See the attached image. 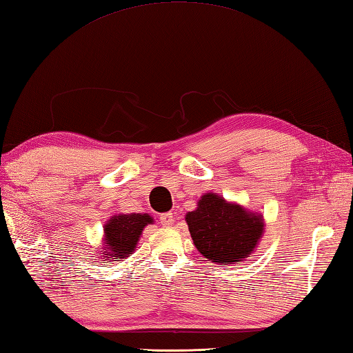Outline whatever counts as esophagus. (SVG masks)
Wrapping results in <instances>:
<instances>
[{
  "label": "esophagus",
  "instance_id": "esophagus-1",
  "mask_svg": "<svg viewBox=\"0 0 353 353\" xmlns=\"http://www.w3.org/2000/svg\"><path fill=\"white\" fill-rule=\"evenodd\" d=\"M160 221H161L163 226H169V225H172V222H174V214H172V213H163L160 216Z\"/></svg>",
  "mask_w": 353,
  "mask_h": 353
}]
</instances>
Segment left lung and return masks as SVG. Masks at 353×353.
<instances>
[{
	"label": "left lung",
	"mask_w": 353,
	"mask_h": 353,
	"mask_svg": "<svg viewBox=\"0 0 353 353\" xmlns=\"http://www.w3.org/2000/svg\"><path fill=\"white\" fill-rule=\"evenodd\" d=\"M194 246L219 265L240 264L255 252L264 234V217L222 194L203 193L196 210L185 214Z\"/></svg>",
	"instance_id": "obj_1"
}]
</instances>
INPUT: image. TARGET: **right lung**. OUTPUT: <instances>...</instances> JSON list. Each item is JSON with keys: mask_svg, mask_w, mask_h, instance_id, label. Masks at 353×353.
<instances>
[{"mask_svg": "<svg viewBox=\"0 0 353 353\" xmlns=\"http://www.w3.org/2000/svg\"><path fill=\"white\" fill-rule=\"evenodd\" d=\"M154 219L148 213H119L112 216L104 225L99 260L104 263L127 260L136 250L145 226L152 225Z\"/></svg>", "mask_w": 353, "mask_h": 353, "instance_id": "right-lung-1", "label": "right lung"}]
</instances>
